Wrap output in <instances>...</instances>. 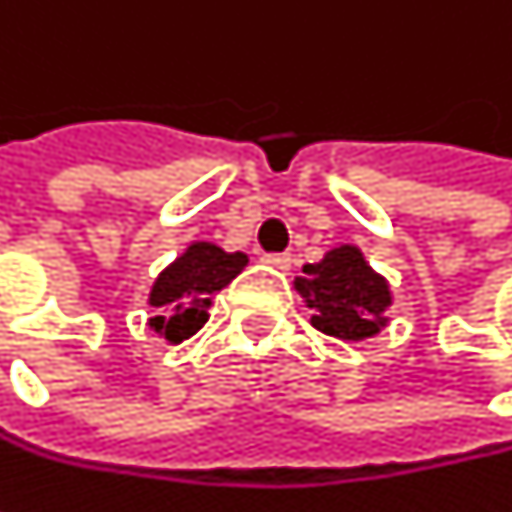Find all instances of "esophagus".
<instances>
[{
    "label": "esophagus",
    "mask_w": 512,
    "mask_h": 512,
    "mask_svg": "<svg viewBox=\"0 0 512 512\" xmlns=\"http://www.w3.org/2000/svg\"><path fill=\"white\" fill-rule=\"evenodd\" d=\"M260 260H263L266 266H272V269H290V263H293L290 252H272V255H260Z\"/></svg>",
    "instance_id": "obj_1"
}]
</instances>
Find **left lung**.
Masks as SVG:
<instances>
[{
    "instance_id": "8db88e82",
    "label": "left lung",
    "mask_w": 512,
    "mask_h": 512,
    "mask_svg": "<svg viewBox=\"0 0 512 512\" xmlns=\"http://www.w3.org/2000/svg\"><path fill=\"white\" fill-rule=\"evenodd\" d=\"M293 287L314 311L311 326L323 335L358 344L388 326L391 284L364 260L358 246L347 243L329 249L317 263H305Z\"/></svg>"
}]
</instances>
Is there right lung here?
I'll list each match as a JSON object with an SVG mask.
<instances>
[{
    "label": "right lung",
    "instance_id": "1",
    "mask_svg": "<svg viewBox=\"0 0 512 512\" xmlns=\"http://www.w3.org/2000/svg\"><path fill=\"white\" fill-rule=\"evenodd\" d=\"M249 263L246 252H225L216 243L198 240L189 243L186 252L174 257L159 275L148 293V305L156 314L148 320L159 338L168 344H180L192 338L207 320L213 296L228 287Z\"/></svg>",
    "mask_w": 512,
    "mask_h": 512
}]
</instances>
